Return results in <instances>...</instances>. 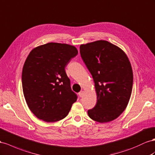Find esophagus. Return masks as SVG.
I'll use <instances>...</instances> for the list:
<instances>
[{"label":"esophagus","instance_id":"1","mask_svg":"<svg viewBox=\"0 0 155 155\" xmlns=\"http://www.w3.org/2000/svg\"><path fill=\"white\" fill-rule=\"evenodd\" d=\"M78 94H79V97H82L83 96V94H84V92L81 91L79 92Z\"/></svg>","mask_w":155,"mask_h":155}]
</instances>
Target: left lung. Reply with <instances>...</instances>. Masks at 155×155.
Wrapping results in <instances>:
<instances>
[{
  "label": "left lung",
  "mask_w": 155,
  "mask_h": 155,
  "mask_svg": "<svg viewBox=\"0 0 155 155\" xmlns=\"http://www.w3.org/2000/svg\"><path fill=\"white\" fill-rule=\"evenodd\" d=\"M79 49L97 94V104L88 110V115L97 122H110L124 111L130 98L133 85L130 62L122 49L107 41L81 45Z\"/></svg>",
  "instance_id": "left-lung-1"
}]
</instances>
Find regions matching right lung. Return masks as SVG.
I'll list each match as a JSON object with an SVG mask.
<instances>
[{
	"instance_id": "1",
	"label": "right lung",
	"mask_w": 155,
	"mask_h": 155,
	"mask_svg": "<svg viewBox=\"0 0 155 155\" xmlns=\"http://www.w3.org/2000/svg\"><path fill=\"white\" fill-rule=\"evenodd\" d=\"M78 53L74 46L58 43L40 45L29 53L22 72L23 91L38 119L49 123L64 119L77 100L65 67Z\"/></svg>"
}]
</instances>
